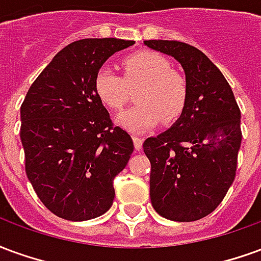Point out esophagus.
<instances>
[{
    "label": "esophagus",
    "instance_id": "esophagus-1",
    "mask_svg": "<svg viewBox=\"0 0 261 261\" xmlns=\"http://www.w3.org/2000/svg\"><path fill=\"white\" fill-rule=\"evenodd\" d=\"M133 141H134V147H136V149H138V151H140V149L142 148V142H144V140H142V138H140V137L134 136L133 137Z\"/></svg>",
    "mask_w": 261,
    "mask_h": 261
}]
</instances>
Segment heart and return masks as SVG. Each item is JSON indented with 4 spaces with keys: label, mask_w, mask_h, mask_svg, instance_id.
<instances>
[{
    "label": "heart",
    "mask_w": 261,
    "mask_h": 261,
    "mask_svg": "<svg viewBox=\"0 0 261 261\" xmlns=\"http://www.w3.org/2000/svg\"><path fill=\"white\" fill-rule=\"evenodd\" d=\"M124 76L102 67L95 76V92L108 108L119 110L128 99V88L136 93V106L116 116V123L130 133L141 134L161 120L172 123L181 116L187 102L186 78L170 69V63L155 51H138L123 61Z\"/></svg>",
    "instance_id": "1"
}]
</instances>
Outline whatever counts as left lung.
Masks as SVG:
<instances>
[{
    "mask_svg": "<svg viewBox=\"0 0 261 261\" xmlns=\"http://www.w3.org/2000/svg\"><path fill=\"white\" fill-rule=\"evenodd\" d=\"M144 44L173 57L189 89L180 117L144 142L151 202L164 218L192 222L213 213L235 180L241 110L228 81L198 48L176 40Z\"/></svg>",
    "mask_w": 261,
    "mask_h": 261,
    "instance_id": "left-lung-1",
    "label": "left lung"
}]
</instances>
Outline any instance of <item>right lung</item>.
I'll list each match as a JSON object with an SVG mask.
<instances>
[{"label":"right lung","mask_w":261,"mask_h":261,"mask_svg":"<svg viewBox=\"0 0 261 261\" xmlns=\"http://www.w3.org/2000/svg\"><path fill=\"white\" fill-rule=\"evenodd\" d=\"M134 40L82 39L54 56L20 108L28 179L60 218L88 221L112 207L113 180L130 159V134L113 127L95 92L106 60Z\"/></svg>","instance_id":"obj_1"}]
</instances>
